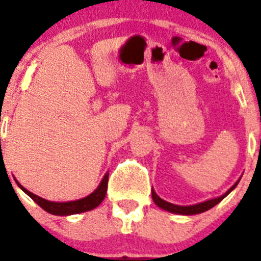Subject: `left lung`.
Instances as JSON below:
<instances>
[{"mask_svg":"<svg viewBox=\"0 0 261 261\" xmlns=\"http://www.w3.org/2000/svg\"><path fill=\"white\" fill-rule=\"evenodd\" d=\"M237 184H239V181H237L236 184H234L233 186H232L231 189H229L228 191L226 192V194L222 195V196H219V198L212 199V200L204 201V203H199V204H195V205H189V206L174 205V204L168 203V201H164L163 199L159 198V196H158V195L155 194V191H154L153 189H151V196H153L154 203H155L156 205L159 206V208L164 209V211L171 212V213L182 214V216H191V214H199V213H203V212H206V211H209V209L213 208V206H216L217 204L221 203V201L223 200L224 198H226L227 195H228L229 192H231L232 190H233L234 187L237 186Z\"/></svg>","mask_w":261,"mask_h":261,"instance_id":"obj_1","label":"left lung"}]
</instances>
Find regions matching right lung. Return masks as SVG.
<instances>
[{
	"instance_id": "obj_1",
	"label": "right lung",
	"mask_w": 261,
	"mask_h": 261,
	"mask_svg": "<svg viewBox=\"0 0 261 261\" xmlns=\"http://www.w3.org/2000/svg\"><path fill=\"white\" fill-rule=\"evenodd\" d=\"M17 182V181H16ZM17 185L20 186V189L28 194L38 205L42 209H44L45 212L50 214H55V216H70V214H77V213H84V212L92 211V209L97 208L100 203L103 201V199L106 198V194H107V187H108V173H106V176L103 177L102 182L98 186V189L94 192L87 196L84 199H80V200L75 201H67V203H55V201H48L45 199L39 198L37 195H34L33 192L28 191L25 187H22L21 185L17 182Z\"/></svg>"
}]
</instances>
